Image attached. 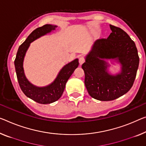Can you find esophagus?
I'll list each match as a JSON object with an SVG mask.
<instances>
[{
	"instance_id": "34e87169",
	"label": "esophagus",
	"mask_w": 146,
	"mask_h": 146,
	"mask_svg": "<svg viewBox=\"0 0 146 146\" xmlns=\"http://www.w3.org/2000/svg\"><path fill=\"white\" fill-rule=\"evenodd\" d=\"M84 62H85L84 57H83V56H80V57H79V62H80V65H82V64L84 63Z\"/></svg>"
}]
</instances>
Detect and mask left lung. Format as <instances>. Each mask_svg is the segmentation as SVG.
<instances>
[{"instance_id": "1", "label": "left lung", "mask_w": 146, "mask_h": 146, "mask_svg": "<svg viewBox=\"0 0 146 146\" xmlns=\"http://www.w3.org/2000/svg\"><path fill=\"white\" fill-rule=\"evenodd\" d=\"M108 38L96 40L82 64L85 85L91 97L101 101L113 100L125 95L133 86L139 65L135 43L121 29L110 25ZM104 59H114L122 65L119 74L108 73Z\"/></svg>"}]
</instances>
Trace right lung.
<instances>
[{"mask_svg":"<svg viewBox=\"0 0 146 146\" xmlns=\"http://www.w3.org/2000/svg\"><path fill=\"white\" fill-rule=\"evenodd\" d=\"M56 27L57 26L55 25L47 24L33 31L25 41L19 46L14 61L20 88L27 97L40 104H50L59 99L63 93L67 81L79 65L78 59L69 62L60 70L55 80L51 84L45 87L35 86L27 79L23 64L24 57L30 44L38 38L55 30Z\"/></svg>","mask_w":146,"mask_h":146,"instance_id":"obj_1","label":"right lung"}]
</instances>
